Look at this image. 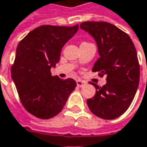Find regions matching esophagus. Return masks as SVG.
Returning a JSON list of instances; mask_svg holds the SVG:
<instances>
[{
	"instance_id": "1",
	"label": "esophagus",
	"mask_w": 147,
	"mask_h": 147,
	"mask_svg": "<svg viewBox=\"0 0 147 147\" xmlns=\"http://www.w3.org/2000/svg\"><path fill=\"white\" fill-rule=\"evenodd\" d=\"M76 84H77L78 87H82V86H84L85 82H83V81H82V80H77V81H76Z\"/></svg>"
}]
</instances>
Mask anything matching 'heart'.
Masks as SVG:
<instances>
[{"label": "heart", "instance_id": "obj_1", "mask_svg": "<svg viewBox=\"0 0 147 147\" xmlns=\"http://www.w3.org/2000/svg\"><path fill=\"white\" fill-rule=\"evenodd\" d=\"M82 44H87V42H83Z\"/></svg>", "mask_w": 147, "mask_h": 147}]
</instances>
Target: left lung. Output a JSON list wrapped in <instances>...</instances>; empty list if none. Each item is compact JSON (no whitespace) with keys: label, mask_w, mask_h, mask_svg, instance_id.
I'll return each instance as SVG.
<instances>
[{"label":"left lung","mask_w":147,"mask_h":147,"mask_svg":"<svg viewBox=\"0 0 147 147\" xmlns=\"http://www.w3.org/2000/svg\"><path fill=\"white\" fill-rule=\"evenodd\" d=\"M80 28L95 39L100 57L92 71L106 76L107 83L96 88L93 98L87 100L91 112L103 119H113L131 104L140 82V65L135 45L129 36L106 22H83Z\"/></svg>","instance_id":"1"}]
</instances>
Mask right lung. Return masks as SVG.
<instances>
[{
	"label": "right lung",
	"instance_id": "add662e5",
	"mask_svg": "<svg viewBox=\"0 0 147 147\" xmlns=\"http://www.w3.org/2000/svg\"><path fill=\"white\" fill-rule=\"evenodd\" d=\"M77 30L78 24L43 25L29 32L17 47L11 78L24 109L37 118L48 119L60 113L76 87L72 78L51 76L50 69L59 62L62 47Z\"/></svg>",
	"mask_w": 147,
	"mask_h": 147
}]
</instances>
